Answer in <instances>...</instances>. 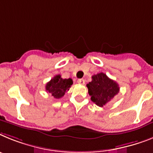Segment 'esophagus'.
Masks as SVG:
<instances>
[{
  "instance_id": "34e87169",
  "label": "esophagus",
  "mask_w": 153,
  "mask_h": 153,
  "mask_svg": "<svg viewBox=\"0 0 153 153\" xmlns=\"http://www.w3.org/2000/svg\"><path fill=\"white\" fill-rule=\"evenodd\" d=\"M78 83H79V84L81 85H84L85 80L84 79H82V78H81V79H78Z\"/></svg>"
}]
</instances>
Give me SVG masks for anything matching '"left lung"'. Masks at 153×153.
I'll use <instances>...</instances> for the list:
<instances>
[{
  "label": "left lung",
  "mask_w": 153,
  "mask_h": 153,
  "mask_svg": "<svg viewBox=\"0 0 153 153\" xmlns=\"http://www.w3.org/2000/svg\"><path fill=\"white\" fill-rule=\"evenodd\" d=\"M91 78V82L87 84L91 100L99 107H103L119 93V85L102 72L94 75Z\"/></svg>",
  "instance_id": "left-lung-1"
}]
</instances>
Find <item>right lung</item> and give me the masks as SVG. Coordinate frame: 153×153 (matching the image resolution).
<instances>
[{
    "label": "right lung",
    "mask_w": 153,
    "mask_h": 153,
    "mask_svg": "<svg viewBox=\"0 0 153 153\" xmlns=\"http://www.w3.org/2000/svg\"><path fill=\"white\" fill-rule=\"evenodd\" d=\"M72 84L71 78L63 79L60 75H57L46 84L45 89L47 92L51 93L55 99H61L65 95L66 91H68Z\"/></svg>",
    "instance_id": "obj_1"
}]
</instances>
